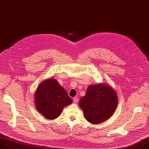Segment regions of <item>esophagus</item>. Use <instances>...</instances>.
<instances>
[{
    "label": "esophagus",
    "mask_w": 149,
    "mask_h": 149,
    "mask_svg": "<svg viewBox=\"0 0 149 149\" xmlns=\"http://www.w3.org/2000/svg\"><path fill=\"white\" fill-rule=\"evenodd\" d=\"M73 101H74V102L75 104L77 103V102L78 101V98L77 97H74V98H73Z\"/></svg>",
    "instance_id": "obj_1"
}]
</instances>
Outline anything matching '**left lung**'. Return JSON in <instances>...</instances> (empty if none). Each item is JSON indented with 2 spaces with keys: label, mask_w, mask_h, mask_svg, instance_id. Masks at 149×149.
Masks as SVG:
<instances>
[{
  "label": "left lung",
  "mask_w": 149,
  "mask_h": 149,
  "mask_svg": "<svg viewBox=\"0 0 149 149\" xmlns=\"http://www.w3.org/2000/svg\"><path fill=\"white\" fill-rule=\"evenodd\" d=\"M79 104L86 119L90 123L97 124L113 115L117 108L118 97L115 90L107 84L90 85Z\"/></svg>",
  "instance_id": "1"
}]
</instances>
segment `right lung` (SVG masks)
I'll return each mask as SVG.
<instances>
[{
	"instance_id": "1",
	"label": "right lung",
	"mask_w": 149,
	"mask_h": 149,
	"mask_svg": "<svg viewBox=\"0 0 149 149\" xmlns=\"http://www.w3.org/2000/svg\"><path fill=\"white\" fill-rule=\"evenodd\" d=\"M72 102V100L65 90L54 78L46 79L40 83L35 94L37 110L48 120L59 117L63 107Z\"/></svg>"
}]
</instances>
